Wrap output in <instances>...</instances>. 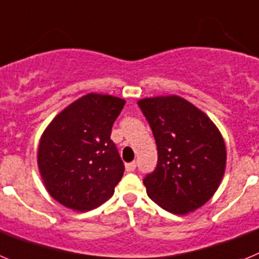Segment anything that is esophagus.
<instances>
[{
	"mask_svg": "<svg viewBox=\"0 0 259 259\" xmlns=\"http://www.w3.org/2000/svg\"><path fill=\"white\" fill-rule=\"evenodd\" d=\"M135 167H137V164H135V162H129V164L125 165V169H126V171H134Z\"/></svg>",
	"mask_w": 259,
	"mask_h": 259,
	"instance_id": "obj_1",
	"label": "esophagus"
}]
</instances>
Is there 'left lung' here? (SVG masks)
Listing matches in <instances>:
<instances>
[{"label":"left lung","instance_id":"1","mask_svg":"<svg viewBox=\"0 0 259 259\" xmlns=\"http://www.w3.org/2000/svg\"><path fill=\"white\" fill-rule=\"evenodd\" d=\"M157 146V167L143 179L162 209L186 215L210 200L226 170L225 139L213 121L178 95L139 99Z\"/></svg>","mask_w":259,"mask_h":259}]
</instances>
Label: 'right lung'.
Segmentation results:
<instances>
[{
  "label": "right lung",
  "mask_w": 259,
  "mask_h": 259,
  "mask_svg": "<svg viewBox=\"0 0 259 259\" xmlns=\"http://www.w3.org/2000/svg\"><path fill=\"white\" fill-rule=\"evenodd\" d=\"M125 99L89 93L60 111L44 130L37 165L53 199L72 210L97 208L124 176L111 130Z\"/></svg>",
  "instance_id": "1"
}]
</instances>
